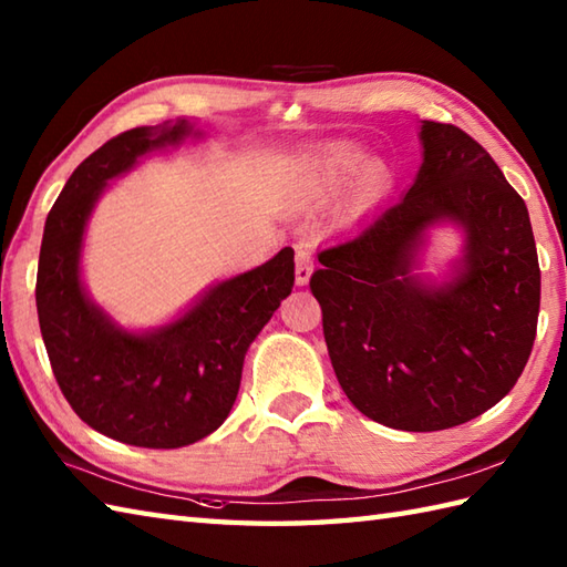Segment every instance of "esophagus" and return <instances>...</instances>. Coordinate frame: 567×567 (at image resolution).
Here are the masks:
<instances>
[{
    "label": "esophagus",
    "mask_w": 567,
    "mask_h": 567,
    "mask_svg": "<svg viewBox=\"0 0 567 567\" xmlns=\"http://www.w3.org/2000/svg\"><path fill=\"white\" fill-rule=\"evenodd\" d=\"M297 265H295V277H297V285H307L311 272H315V256H311V250L307 248H299L297 250Z\"/></svg>",
    "instance_id": "1"
}]
</instances>
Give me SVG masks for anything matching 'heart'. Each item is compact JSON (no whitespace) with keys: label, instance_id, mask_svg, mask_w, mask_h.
<instances>
[{"label":"heart","instance_id":"obj_1","mask_svg":"<svg viewBox=\"0 0 567 567\" xmlns=\"http://www.w3.org/2000/svg\"><path fill=\"white\" fill-rule=\"evenodd\" d=\"M365 151L353 143H336V146L323 148L311 155L305 165H299L292 179V197L299 202L329 199L365 165ZM384 183H388L384 167L368 165L358 183V202L375 199L384 189Z\"/></svg>","mask_w":567,"mask_h":567}]
</instances>
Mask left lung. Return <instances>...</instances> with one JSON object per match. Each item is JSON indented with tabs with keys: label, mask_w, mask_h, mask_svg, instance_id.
I'll list each match as a JSON object with an SVG mask.
<instances>
[{
	"label": "left lung",
	"mask_w": 567,
	"mask_h": 567,
	"mask_svg": "<svg viewBox=\"0 0 567 567\" xmlns=\"http://www.w3.org/2000/svg\"><path fill=\"white\" fill-rule=\"evenodd\" d=\"M424 165L404 199L319 252L309 287L348 400L378 424L441 431L487 412L532 355L540 270L526 204L480 143L424 122ZM443 218L468 234L454 280L411 275L423 231Z\"/></svg>",
	"instance_id": "1"
}]
</instances>
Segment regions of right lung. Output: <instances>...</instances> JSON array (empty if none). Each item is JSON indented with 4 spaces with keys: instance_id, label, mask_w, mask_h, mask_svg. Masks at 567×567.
Returning a JSON list of instances; mask_svg holds the SVG:
<instances>
[{
    "instance_id": "right-lung-1",
    "label": "right lung",
    "mask_w": 567,
    "mask_h": 567,
    "mask_svg": "<svg viewBox=\"0 0 567 567\" xmlns=\"http://www.w3.org/2000/svg\"><path fill=\"white\" fill-rule=\"evenodd\" d=\"M189 134L185 118L131 128L84 158L48 212L35 277L41 336L60 392L84 424L141 449H183L224 424L248 346L295 285V250L282 248L260 268L212 287L183 319L143 336L114 327L84 295L82 234L106 179Z\"/></svg>"
}]
</instances>
